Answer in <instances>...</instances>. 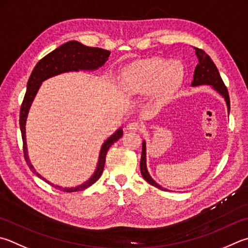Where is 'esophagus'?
<instances>
[{
	"label": "esophagus",
	"instance_id": "esophagus-1",
	"mask_svg": "<svg viewBox=\"0 0 248 248\" xmlns=\"http://www.w3.org/2000/svg\"><path fill=\"white\" fill-rule=\"evenodd\" d=\"M127 129L130 130V131H140L142 129V125L138 121H131L129 123V124L127 125Z\"/></svg>",
	"mask_w": 248,
	"mask_h": 248
}]
</instances>
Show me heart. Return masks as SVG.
I'll list each match as a JSON object with an SVG mask.
<instances>
[{"label":"heart","instance_id":"heart-1","mask_svg":"<svg viewBox=\"0 0 248 248\" xmlns=\"http://www.w3.org/2000/svg\"><path fill=\"white\" fill-rule=\"evenodd\" d=\"M124 77L130 93H145L156 89L158 95L165 97L181 83L183 68L177 62L152 58L129 66Z\"/></svg>","mask_w":248,"mask_h":248}]
</instances>
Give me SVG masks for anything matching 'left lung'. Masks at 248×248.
Instances as JSON below:
<instances>
[{
	"label": "left lung",
	"instance_id": "left-lung-1",
	"mask_svg": "<svg viewBox=\"0 0 248 248\" xmlns=\"http://www.w3.org/2000/svg\"><path fill=\"white\" fill-rule=\"evenodd\" d=\"M197 58H199V64L196 65V68L194 70V79L192 81L193 87L202 84H209L215 90L221 94L224 97V100L227 102L228 111H230V97H229L228 89L224 85L223 81L220 77V74L217 69V67L214 64V62L211 61L208 54H206L202 48L194 47ZM140 169H141L142 177L146 180V181L151 184V186L158 187L163 191H168L166 188H163L160 186H158L154 180L151 178L150 173H148L146 168V145L145 141L142 143V156H141V163H140Z\"/></svg>",
	"mask_w": 248,
	"mask_h": 248
}]
</instances>
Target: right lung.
Returning a JSON list of instances; mask_svg holds the SVG:
<instances>
[{"instance_id": "1", "label": "right lung", "mask_w": 248, "mask_h": 248, "mask_svg": "<svg viewBox=\"0 0 248 248\" xmlns=\"http://www.w3.org/2000/svg\"><path fill=\"white\" fill-rule=\"evenodd\" d=\"M110 55V52L104 48L100 47H91L85 46L83 44L77 41H69L65 44H62L60 47L54 49L46 56H44L41 61H40L32 70L30 75V78L27 83V91L25 94L24 101H22L21 108H20V115H19V125L21 131V138H22V148H24V157L27 161V165L29 168L32 170V172L41 178L44 181L51 184L54 187L58 188V190L64 191L67 193L70 192H77L82 191L84 188L91 186L93 183H95L103 173L104 170V165L106 160V154L109 147L114 144L116 141L123 137L124 131L123 129L117 130V131L112 134L110 138H108L105 141V143L102 145L101 152H100V158H98V164L95 172L92 175L90 180L84 182L81 186L77 187H61L58 186H54L51 182L46 181L42 175H40L33 166L31 165L29 157H28V151H27V143H26V119L27 115H28L29 108L32 103L33 98L37 94L40 85L44 80L53 77V76L60 75L62 73H67V71H78L80 69L83 70H94L97 69L98 67L104 65V62L108 60Z\"/></svg>"}]
</instances>
